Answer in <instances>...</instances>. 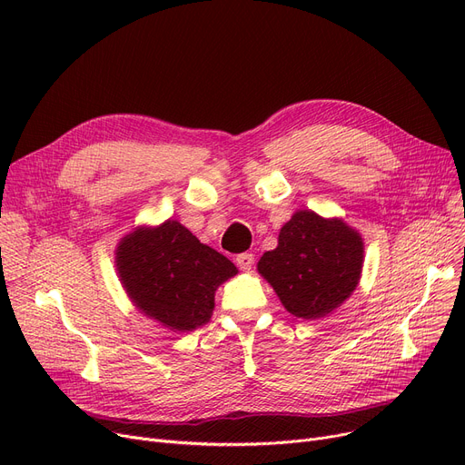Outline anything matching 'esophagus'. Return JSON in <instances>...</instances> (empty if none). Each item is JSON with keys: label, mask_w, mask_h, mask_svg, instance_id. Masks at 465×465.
Listing matches in <instances>:
<instances>
[{"label": "esophagus", "mask_w": 465, "mask_h": 465, "mask_svg": "<svg viewBox=\"0 0 465 465\" xmlns=\"http://www.w3.org/2000/svg\"><path fill=\"white\" fill-rule=\"evenodd\" d=\"M235 263H237L239 270L247 272V270H251L252 263H254V254L252 252H241V254L235 256Z\"/></svg>", "instance_id": "34e87169"}]
</instances>
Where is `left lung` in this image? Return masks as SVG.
<instances>
[{"label": "left lung", "instance_id": "1", "mask_svg": "<svg viewBox=\"0 0 465 465\" xmlns=\"http://www.w3.org/2000/svg\"><path fill=\"white\" fill-rule=\"evenodd\" d=\"M361 262V237L343 220L298 211L282 226L279 247L258 262V272L288 312L314 321L352 294Z\"/></svg>", "mask_w": 465, "mask_h": 465}]
</instances>
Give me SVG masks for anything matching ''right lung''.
Returning a JSON list of instances; mask_svg holds the SVG:
<instances>
[{"label": "right lung", "instance_id": "add662e5", "mask_svg": "<svg viewBox=\"0 0 465 465\" xmlns=\"http://www.w3.org/2000/svg\"><path fill=\"white\" fill-rule=\"evenodd\" d=\"M116 265L132 302L179 331L205 324L214 307V290L237 273L224 254L203 245L175 220L122 239Z\"/></svg>", "mask_w": 465, "mask_h": 465}]
</instances>
